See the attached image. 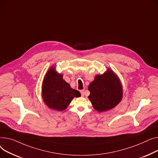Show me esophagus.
Instances as JSON below:
<instances>
[{"instance_id":"1","label":"esophagus","mask_w":158,"mask_h":158,"mask_svg":"<svg viewBox=\"0 0 158 158\" xmlns=\"http://www.w3.org/2000/svg\"><path fill=\"white\" fill-rule=\"evenodd\" d=\"M84 90H80V93H81V96H84Z\"/></svg>"}]
</instances>
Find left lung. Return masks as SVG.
Segmentation results:
<instances>
[{
	"label": "left lung",
	"instance_id": "obj_1",
	"mask_svg": "<svg viewBox=\"0 0 158 158\" xmlns=\"http://www.w3.org/2000/svg\"><path fill=\"white\" fill-rule=\"evenodd\" d=\"M89 98L94 108L99 112L114 108L123 97L121 84L111 70L102 75H97L88 87Z\"/></svg>",
	"mask_w": 158,
	"mask_h": 158
}]
</instances>
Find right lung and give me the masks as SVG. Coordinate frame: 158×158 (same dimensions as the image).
Segmentation results:
<instances>
[{
	"label": "right lung",
	"instance_id": "1",
	"mask_svg": "<svg viewBox=\"0 0 158 158\" xmlns=\"http://www.w3.org/2000/svg\"><path fill=\"white\" fill-rule=\"evenodd\" d=\"M42 94L44 103L50 108L58 111L65 110L74 98L81 96L80 92L71 89L63 80L62 75L55 72L53 68L44 78Z\"/></svg>",
	"mask_w": 158,
	"mask_h": 158
}]
</instances>
